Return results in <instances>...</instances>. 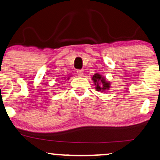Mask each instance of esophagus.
<instances>
[{
  "mask_svg": "<svg viewBox=\"0 0 160 160\" xmlns=\"http://www.w3.org/2000/svg\"><path fill=\"white\" fill-rule=\"evenodd\" d=\"M77 73H78V74L79 75V76L82 77V75H83V70H78V72H77Z\"/></svg>",
  "mask_w": 160,
  "mask_h": 160,
  "instance_id": "obj_1",
  "label": "esophagus"
}]
</instances>
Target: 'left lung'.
I'll use <instances>...</instances> for the list:
<instances>
[{
	"mask_svg": "<svg viewBox=\"0 0 160 160\" xmlns=\"http://www.w3.org/2000/svg\"><path fill=\"white\" fill-rule=\"evenodd\" d=\"M92 80H93V82L95 86V88L97 91L106 92L107 90H109V88H110V82L108 81L101 74L96 73V74L93 75V77L92 78Z\"/></svg>",
	"mask_w": 160,
	"mask_h": 160,
	"instance_id": "obj_1",
	"label": "left lung"
}]
</instances>
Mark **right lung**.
Masks as SVG:
<instances>
[{"instance_id":"add662e5","label":"right lung","mask_w":160,"mask_h":160,"mask_svg":"<svg viewBox=\"0 0 160 160\" xmlns=\"http://www.w3.org/2000/svg\"><path fill=\"white\" fill-rule=\"evenodd\" d=\"M70 78H71V76H69L68 77V78H67V80H69V79H70ZM65 79H66V78H64Z\"/></svg>"}]
</instances>
